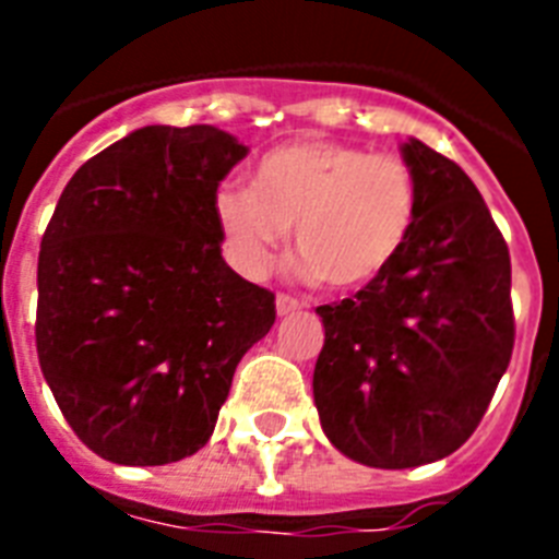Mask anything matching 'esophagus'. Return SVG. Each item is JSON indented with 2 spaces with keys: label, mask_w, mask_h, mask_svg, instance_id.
I'll return each mask as SVG.
<instances>
[{
  "label": "esophagus",
  "mask_w": 559,
  "mask_h": 559,
  "mask_svg": "<svg viewBox=\"0 0 559 559\" xmlns=\"http://www.w3.org/2000/svg\"><path fill=\"white\" fill-rule=\"evenodd\" d=\"M275 310H278V316H289V313H296V310H301V301L293 296H284V293H278V296H275Z\"/></svg>",
  "instance_id": "34e87169"
}]
</instances>
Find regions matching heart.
<instances>
[{"mask_svg": "<svg viewBox=\"0 0 559 559\" xmlns=\"http://www.w3.org/2000/svg\"><path fill=\"white\" fill-rule=\"evenodd\" d=\"M417 177L394 153L298 139L263 153L252 188L223 182L211 219L228 266L249 281L270 272L293 226L298 272L336 289L377 281L415 228Z\"/></svg>", "mask_w": 559, "mask_h": 559, "instance_id": "b5f03b06", "label": "heart"}]
</instances>
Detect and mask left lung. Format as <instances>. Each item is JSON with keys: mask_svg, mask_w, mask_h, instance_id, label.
<instances>
[{"mask_svg": "<svg viewBox=\"0 0 559 559\" xmlns=\"http://www.w3.org/2000/svg\"><path fill=\"white\" fill-rule=\"evenodd\" d=\"M415 228L380 278L316 307L324 324L313 400L328 441L366 467L455 452L511 362V254L473 179L417 139Z\"/></svg>", "mask_w": 559, "mask_h": 559, "instance_id": "8db88e82", "label": "left lung"}]
</instances>
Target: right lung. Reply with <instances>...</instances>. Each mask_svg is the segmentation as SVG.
<instances>
[{"instance_id":"obj_1","label":"right lung","mask_w":559,"mask_h":559,"mask_svg":"<svg viewBox=\"0 0 559 559\" xmlns=\"http://www.w3.org/2000/svg\"><path fill=\"white\" fill-rule=\"evenodd\" d=\"M249 147L211 124H151L83 162L39 243L37 357L95 455L188 459L214 432L275 296L219 252L211 193Z\"/></svg>"}]
</instances>
